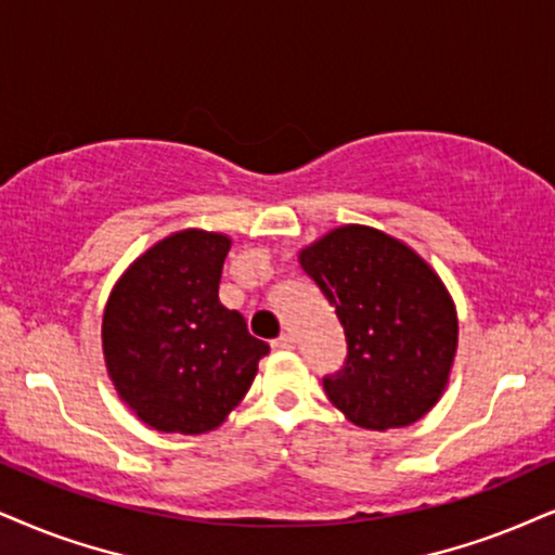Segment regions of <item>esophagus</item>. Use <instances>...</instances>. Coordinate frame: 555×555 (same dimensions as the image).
<instances>
[{"mask_svg": "<svg viewBox=\"0 0 555 555\" xmlns=\"http://www.w3.org/2000/svg\"><path fill=\"white\" fill-rule=\"evenodd\" d=\"M293 347H296L293 334H280L278 339H272V350H293Z\"/></svg>", "mask_w": 555, "mask_h": 555, "instance_id": "obj_1", "label": "esophagus"}]
</instances>
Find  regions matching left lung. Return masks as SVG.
Segmentation results:
<instances>
[{
  "mask_svg": "<svg viewBox=\"0 0 555 555\" xmlns=\"http://www.w3.org/2000/svg\"><path fill=\"white\" fill-rule=\"evenodd\" d=\"M298 262L345 326L347 360L324 391L352 424L406 427L448 386L457 317L442 280L412 246L371 225H339Z\"/></svg>",
  "mask_w": 555,
  "mask_h": 555,
  "instance_id": "8db88e82",
  "label": "left lung"
}]
</instances>
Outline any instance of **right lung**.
I'll return each mask as SVG.
<instances>
[{"label": "right lung", "mask_w": 555, "mask_h": 555, "mask_svg": "<svg viewBox=\"0 0 555 555\" xmlns=\"http://www.w3.org/2000/svg\"><path fill=\"white\" fill-rule=\"evenodd\" d=\"M231 238L184 229L122 272L102 317V352L115 391L159 433L216 429L270 352L238 311L218 300Z\"/></svg>", "instance_id": "right-lung-1"}]
</instances>
